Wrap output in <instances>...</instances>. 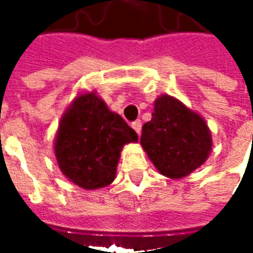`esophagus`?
<instances>
[{
	"mask_svg": "<svg viewBox=\"0 0 253 253\" xmlns=\"http://www.w3.org/2000/svg\"><path fill=\"white\" fill-rule=\"evenodd\" d=\"M131 127L137 131V134L139 135L141 134V130H142V123H141V121H135V122H132L131 123Z\"/></svg>",
	"mask_w": 253,
	"mask_h": 253,
	"instance_id": "34e87169",
	"label": "esophagus"
}]
</instances>
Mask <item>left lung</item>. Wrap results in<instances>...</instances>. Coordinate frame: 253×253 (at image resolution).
<instances>
[{
  "label": "left lung",
  "instance_id": "1",
  "mask_svg": "<svg viewBox=\"0 0 253 253\" xmlns=\"http://www.w3.org/2000/svg\"><path fill=\"white\" fill-rule=\"evenodd\" d=\"M141 146L161 175L181 179L209 159L211 131L198 112L173 96L161 94L152 119L142 127Z\"/></svg>",
  "mask_w": 253,
  "mask_h": 253
}]
</instances>
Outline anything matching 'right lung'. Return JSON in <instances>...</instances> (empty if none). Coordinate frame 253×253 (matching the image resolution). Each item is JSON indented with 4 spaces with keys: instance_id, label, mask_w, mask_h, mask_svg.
Segmentation results:
<instances>
[{
    "instance_id": "right-lung-1",
    "label": "right lung",
    "mask_w": 253,
    "mask_h": 253,
    "mask_svg": "<svg viewBox=\"0 0 253 253\" xmlns=\"http://www.w3.org/2000/svg\"><path fill=\"white\" fill-rule=\"evenodd\" d=\"M137 141V132L90 90L78 93L65 111L54 153L67 180L84 190H97L115 180L122 149Z\"/></svg>"
}]
</instances>
